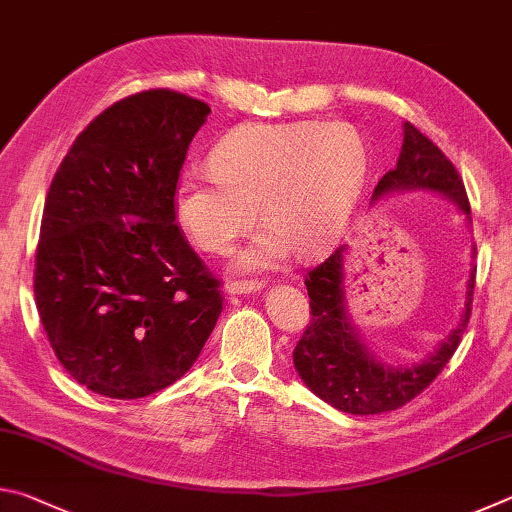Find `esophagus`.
I'll list each match as a JSON object with an SVG mask.
<instances>
[{
    "instance_id": "34e87169",
    "label": "esophagus",
    "mask_w": 512,
    "mask_h": 512,
    "mask_svg": "<svg viewBox=\"0 0 512 512\" xmlns=\"http://www.w3.org/2000/svg\"><path fill=\"white\" fill-rule=\"evenodd\" d=\"M262 289V282L259 280H232L228 284V293L232 296H244V293H257Z\"/></svg>"
}]
</instances>
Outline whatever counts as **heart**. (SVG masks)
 Wrapping results in <instances>:
<instances>
[{
  "label": "heart",
  "instance_id": "b5f03b06",
  "mask_svg": "<svg viewBox=\"0 0 512 512\" xmlns=\"http://www.w3.org/2000/svg\"><path fill=\"white\" fill-rule=\"evenodd\" d=\"M212 171L187 169L173 192L176 219L205 253L223 255L253 228H268L241 268L280 264L296 248L314 255L348 223L368 173L359 133L343 121L248 124L223 137Z\"/></svg>",
  "mask_w": 512,
  "mask_h": 512
}]
</instances>
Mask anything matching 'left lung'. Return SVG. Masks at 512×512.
<instances>
[{"label": "left lung", "instance_id": "left-lung-1", "mask_svg": "<svg viewBox=\"0 0 512 512\" xmlns=\"http://www.w3.org/2000/svg\"><path fill=\"white\" fill-rule=\"evenodd\" d=\"M404 142L397 167L386 173L375 187L372 201L393 192L427 189L443 194L461 207L470 219V201L461 176L447 155L427 135L409 121H404ZM343 253L336 248L323 264L311 268L305 277L311 320L293 350V366L300 379L320 400L334 409L352 415H375L395 411L418 397L440 375L461 343L470 323L476 266L467 280V300L461 323L427 359L415 366H388L372 354L359 339L357 329L348 318L343 289ZM476 248H472V257Z\"/></svg>", "mask_w": 512, "mask_h": 512}]
</instances>
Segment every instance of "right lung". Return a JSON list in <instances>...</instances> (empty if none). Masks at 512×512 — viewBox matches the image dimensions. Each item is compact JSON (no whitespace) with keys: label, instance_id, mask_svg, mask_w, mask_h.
Returning a JSON list of instances; mask_svg holds the SVG:
<instances>
[{"label":"right lung","instance_id":"right-lung-1","mask_svg":"<svg viewBox=\"0 0 512 512\" xmlns=\"http://www.w3.org/2000/svg\"><path fill=\"white\" fill-rule=\"evenodd\" d=\"M207 115L173 90L131 94L90 121L51 180L33 291L58 361L92 393L137 400L171 386L221 316V282L173 210Z\"/></svg>","mask_w":512,"mask_h":512}]
</instances>
